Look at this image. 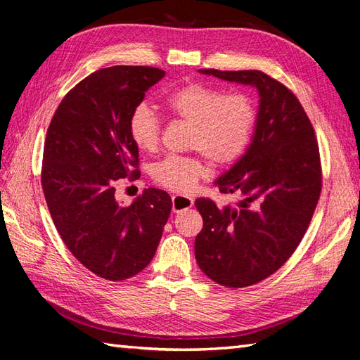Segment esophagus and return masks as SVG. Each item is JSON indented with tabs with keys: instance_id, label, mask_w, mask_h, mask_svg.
<instances>
[{
	"instance_id": "1",
	"label": "esophagus",
	"mask_w": 360,
	"mask_h": 360,
	"mask_svg": "<svg viewBox=\"0 0 360 360\" xmlns=\"http://www.w3.org/2000/svg\"><path fill=\"white\" fill-rule=\"evenodd\" d=\"M193 204H195V202H193V199L188 198V196L176 195V196L172 198V210H173V213H182L184 210L191 208Z\"/></svg>"
}]
</instances>
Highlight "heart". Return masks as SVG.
Returning a JSON list of instances; mask_svg holds the SVG:
<instances>
[{"mask_svg": "<svg viewBox=\"0 0 360 360\" xmlns=\"http://www.w3.org/2000/svg\"><path fill=\"white\" fill-rule=\"evenodd\" d=\"M162 105L191 126L190 149L199 150L216 165L234 162L250 146L257 112L245 94H225L222 89L195 82L169 92ZM160 132V118L149 106L141 103L132 109L129 136L138 150L150 153L158 149ZM152 174L161 187L187 193L207 176L208 169L200 155H170L155 164Z\"/></svg>", "mask_w": 360, "mask_h": 360, "instance_id": "1", "label": "heart"}]
</instances>
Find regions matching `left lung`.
<instances>
[{
    "mask_svg": "<svg viewBox=\"0 0 360 360\" xmlns=\"http://www.w3.org/2000/svg\"><path fill=\"white\" fill-rule=\"evenodd\" d=\"M199 72L254 86L260 97L251 144L216 181L240 200L222 208L195 202L204 219L199 268L226 288H246L280 269L306 234L321 193L319 149L307 114L280 82L257 70Z\"/></svg>",
    "mask_w": 360,
    "mask_h": 360,
    "instance_id": "1",
    "label": "left lung"
}]
</instances>
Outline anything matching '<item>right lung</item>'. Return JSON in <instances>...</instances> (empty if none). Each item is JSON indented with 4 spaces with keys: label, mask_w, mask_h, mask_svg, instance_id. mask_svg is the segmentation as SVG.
Returning a JSON list of instances; mask_svg holds the SVG:
<instances>
[{
    "label": "right lung",
    "mask_w": 360,
    "mask_h": 360,
    "mask_svg": "<svg viewBox=\"0 0 360 360\" xmlns=\"http://www.w3.org/2000/svg\"><path fill=\"white\" fill-rule=\"evenodd\" d=\"M165 76L153 67L98 70L63 97L44 144L42 190L71 254L105 280L141 272L160 245L172 199L146 188L131 205L115 199L118 179L140 176L129 117Z\"/></svg>",
    "instance_id": "obj_1"
}]
</instances>
